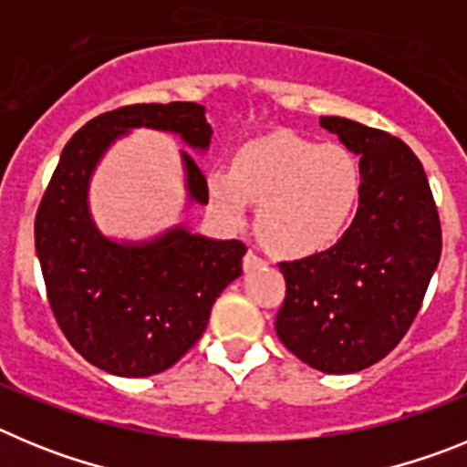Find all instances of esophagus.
Wrapping results in <instances>:
<instances>
[{"label":"esophagus","instance_id":"obj_1","mask_svg":"<svg viewBox=\"0 0 467 467\" xmlns=\"http://www.w3.org/2000/svg\"><path fill=\"white\" fill-rule=\"evenodd\" d=\"M264 259L262 257H257V254L254 253H247L245 257H243V271H254V269H259V266H264Z\"/></svg>","mask_w":467,"mask_h":467}]
</instances>
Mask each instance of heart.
Segmentation results:
<instances>
[{
    "label": "heart",
    "instance_id": "heart-1",
    "mask_svg": "<svg viewBox=\"0 0 467 467\" xmlns=\"http://www.w3.org/2000/svg\"><path fill=\"white\" fill-rule=\"evenodd\" d=\"M205 189L214 213L243 226L257 203L254 231L271 254L301 259L320 254L348 229L360 201V166L344 144H316L295 133L245 142L231 171L213 168Z\"/></svg>",
    "mask_w": 467,
    "mask_h": 467
}]
</instances>
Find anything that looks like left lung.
<instances>
[{"mask_svg":"<svg viewBox=\"0 0 467 467\" xmlns=\"http://www.w3.org/2000/svg\"><path fill=\"white\" fill-rule=\"evenodd\" d=\"M360 159L353 224L329 250L280 262L285 301L275 332L325 374H353L386 358L414 323L442 254V229L420 161L400 138L320 117Z\"/></svg>","mask_w":467,"mask_h":467,"instance_id":"left-lung-1","label":"left lung"}]
</instances>
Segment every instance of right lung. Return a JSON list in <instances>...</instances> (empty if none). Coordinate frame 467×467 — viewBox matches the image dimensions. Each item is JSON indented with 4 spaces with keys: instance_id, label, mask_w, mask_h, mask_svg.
<instances>
[{
    "instance_id": "1",
    "label": "right lung",
    "mask_w": 467,
    "mask_h": 467,
    "mask_svg": "<svg viewBox=\"0 0 467 467\" xmlns=\"http://www.w3.org/2000/svg\"><path fill=\"white\" fill-rule=\"evenodd\" d=\"M135 128L172 133L208 151L213 128L196 102L130 105L90 119L65 144L41 198L35 245L48 304L69 344L114 377L166 372L201 339L214 299L243 274L241 241H214L184 224L147 241L105 236L88 205L95 168ZM187 205L208 203L192 154L180 151Z\"/></svg>"
}]
</instances>
